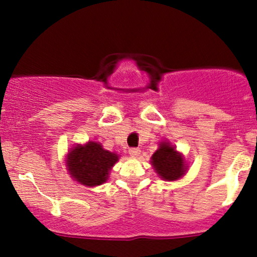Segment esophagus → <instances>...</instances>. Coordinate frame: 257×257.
<instances>
[{"instance_id": "1", "label": "esophagus", "mask_w": 257, "mask_h": 257, "mask_svg": "<svg viewBox=\"0 0 257 257\" xmlns=\"http://www.w3.org/2000/svg\"><path fill=\"white\" fill-rule=\"evenodd\" d=\"M129 155H131L132 157H138V156L140 155V149H137V147H133V149L129 150Z\"/></svg>"}]
</instances>
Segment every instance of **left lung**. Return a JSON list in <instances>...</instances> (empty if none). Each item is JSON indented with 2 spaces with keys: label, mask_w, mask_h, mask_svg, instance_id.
<instances>
[{
  "label": "left lung",
  "mask_w": 257,
  "mask_h": 257,
  "mask_svg": "<svg viewBox=\"0 0 257 257\" xmlns=\"http://www.w3.org/2000/svg\"><path fill=\"white\" fill-rule=\"evenodd\" d=\"M152 167L156 173L166 181H175L185 175L186 164L184 156L169 143H161L159 149L151 158Z\"/></svg>",
  "instance_id": "8db88e82"
}]
</instances>
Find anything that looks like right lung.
<instances>
[{"instance_id":"1","label":"right lung","mask_w":257,"mask_h":257,"mask_svg":"<svg viewBox=\"0 0 257 257\" xmlns=\"http://www.w3.org/2000/svg\"><path fill=\"white\" fill-rule=\"evenodd\" d=\"M66 157V167L71 178L89 187L107 181L108 173L118 162L117 153L104 150L101 144L94 141L72 147Z\"/></svg>"}]
</instances>
